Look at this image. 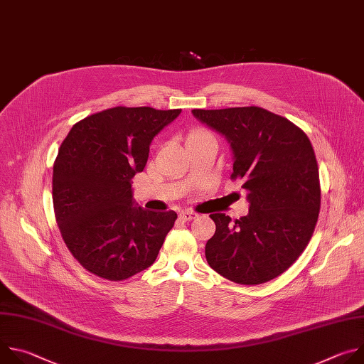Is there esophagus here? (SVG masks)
<instances>
[{"instance_id": "obj_1", "label": "esophagus", "mask_w": 364, "mask_h": 364, "mask_svg": "<svg viewBox=\"0 0 364 364\" xmlns=\"http://www.w3.org/2000/svg\"><path fill=\"white\" fill-rule=\"evenodd\" d=\"M197 216H198L197 213H194V212H190V210H183V212L180 213V219H181L183 222H190V220L196 219Z\"/></svg>"}]
</instances>
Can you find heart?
Listing matches in <instances>:
<instances>
[{
  "mask_svg": "<svg viewBox=\"0 0 364 364\" xmlns=\"http://www.w3.org/2000/svg\"><path fill=\"white\" fill-rule=\"evenodd\" d=\"M204 136H210V135L207 134L205 131H203V129H194V131H191V132H190L187 142H191V141H197V139H201V138H204Z\"/></svg>",
  "mask_w": 364,
  "mask_h": 364,
  "instance_id": "1",
  "label": "heart"
}]
</instances>
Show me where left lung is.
I'll return each instance as SVG.
<instances>
[{
    "label": "left lung",
    "instance_id": "8db88e82",
    "mask_svg": "<svg viewBox=\"0 0 364 364\" xmlns=\"http://www.w3.org/2000/svg\"><path fill=\"white\" fill-rule=\"evenodd\" d=\"M191 112L230 144V178L242 181L249 200V213L235 222L225 213L210 215L216 232L205 243L207 262L240 285L268 282L296 261L318 220L313 145L291 121L259 107Z\"/></svg>",
    "mask_w": 364,
    "mask_h": 364
}]
</instances>
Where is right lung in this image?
I'll list each match as a JSON object with an SVG mask.
<instances>
[{"mask_svg":"<svg viewBox=\"0 0 364 364\" xmlns=\"http://www.w3.org/2000/svg\"><path fill=\"white\" fill-rule=\"evenodd\" d=\"M181 109L115 107L76 122L53 166V205L62 237L90 274L124 281L154 264L177 213L135 205L131 180L154 136Z\"/></svg>","mask_w":364,"mask_h":364,"instance_id":"right-lung-1","label":"right lung"}]
</instances>
